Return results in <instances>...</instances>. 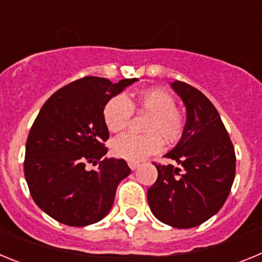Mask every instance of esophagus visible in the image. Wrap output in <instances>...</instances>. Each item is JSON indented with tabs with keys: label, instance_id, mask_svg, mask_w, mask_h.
<instances>
[{
	"label": "esophagus",
	"instance_id": "1",
	"mask_svg": "<svg viewBox=\"0 0 262 262\" xmlns=\"http://www.w3.org/2000/svg\"><path fill=\"white\" fill-rule=\"evenodd\" d=\"M128 166H129V169H131V170H135V169L139 166V163H134V161H128Z\"/></svg>",
	"mask_w": 262,
	"mask_h": 262
}]
</instances>
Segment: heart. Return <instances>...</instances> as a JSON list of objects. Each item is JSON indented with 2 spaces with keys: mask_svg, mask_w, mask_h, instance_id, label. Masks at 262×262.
Returning <instances> with one entry per match:
<instances>
[{
  "mask_svg": "<svg viewBox=\"0 0 262 262\" xmlns=\"http://www.w3.org/2000/svg\"><path fill=\"white\" fill-rule=\"evenodd\" d=\"M133 110L145 113L147 135H127L113 143V154L119 159L139 163L163 149L165 140L169 144L178 142L185 129V115L174 106V98L161 88H149L134 98L124 96L111 98L103 107V120L108 131L122 134L127 129Z\"/></svg>",
  "mask_w": 262,
  "mask_h": 262,
  "instance_id": "obj_1",
  "label": "heart"
}]
</instances>
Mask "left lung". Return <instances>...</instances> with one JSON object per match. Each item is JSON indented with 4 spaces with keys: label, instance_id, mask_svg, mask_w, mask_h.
<instances>
[{
    "label": "left lung",
    "instance_id": "1",
    "mask_svg": "<svg viewBox=\"0 0 262 262\" xmlns=\"http://www.w3.org/2000/svg\"><path fill=\"white\" fill-rule=\"evenodd\" d=\"M172 88L186 107V124L178 144L156 164L157 180L148 189L151 211L176 228H191L216 214L226 202L236 172L235 148L210 99L191 85L174 81Z\"/></svg>",
    "mask_w": 262,
    "mask_h": 262
}]
</instances>
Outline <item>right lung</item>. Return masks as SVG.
<instances>
[{
    "label": "right lung",
    "mask_w": 262,
    "mask_h": 262,
    "mask_svg": "<svg viewBox=\"0 0 262 262\" xmlns=\"http://www.w3.org/2000/svg\"><path fill=\"white\" fill-rule=\"evenodd\" d=\"M138 78L117 84L86 76L46 101L26 142L25 177L39 209L72 227L99 222L113 207L117 186L131 173L123 159H103L108 129L103 107ZM99 169L88 171L86 164Z\"/></svg>",
    "instance_id": "add662e5"
}]
</instances>
